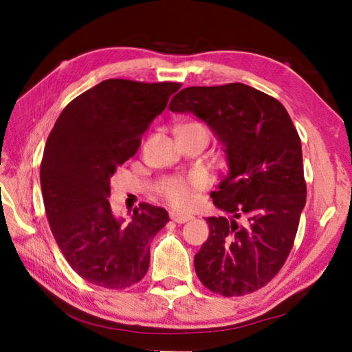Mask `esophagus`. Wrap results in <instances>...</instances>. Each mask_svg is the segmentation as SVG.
I'll list each match as a JSON object with an SVG mask.
<instances>
[{"instance_id": "obj_1", "label": "esophagus", "mask_w": 352, "mask_h": 352, "mask_svg": "<svg viewBox=\"0 0 352 352\" xmlns=\"http://www.w3.org/2000/svg\"><path fill=\"white\" fill-rule=\"evenodd\" d=\"M170 219L176 223H186L189 220H192L194 217L190 214H184V212H177V211H172L170 212Z\"/></svg>"}]
</instances>
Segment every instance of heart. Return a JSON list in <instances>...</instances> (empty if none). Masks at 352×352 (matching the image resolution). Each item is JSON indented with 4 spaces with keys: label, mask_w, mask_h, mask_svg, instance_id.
<instances>
[{
    "label": "heart",
    "mask_w": 352,
    "mask_h": 352,
    "mask_svg": "<svg viewBox=\"0 0 352 352\" xmlns=\"http://www.w3.org/2000/svg\"><path fill=\"white\" fill-rule=\"evenodd\" d=\"M204 184V177L199 175L189 179H167L162 185V195L176 207L188 208L195 204L197 192Z\"/></svg>",
    "instance_id": "1"
}]
</instances>
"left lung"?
<instances>
[{"mask_svg": "<svg viewBox=\"0 0 352 352\" xmlns=\"http://www.w3.org/2000/svg\"><path fill=\"white\" fill-rule=\"evenodd\" d=\"M170 111L204 122L225 148L228 175L211 192L229 217H207L210 236L195 254L199 280L235 296L267 285L291 252L307 186L301 141L283 105L243 83L190 87Z\"/></svg>", "mask_w": 352, "mask_h": 352, "instance_id": "obj_1", "label": "left lung"}]
</instances>
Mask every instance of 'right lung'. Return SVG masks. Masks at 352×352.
I'll return each instance as SVG.
<instances>
[{"label":"right lung","instance_id":"right-lung-1","mask_svg":"<svg viewBox=\"0 0 352 352\" xmlns=\"http://www.w3.org/2000/svg\"><path fill=\"white\" fill-rule=\"evenodd\" d=\"M179 88L175 82L102 80L69 102L48 136L41 189L51 232L70 267L94 285L123 289L150 267L151 241L168 212L142 202L131 221L116 216L110 180Z\"/></svg>","mask_w":352,"mask_h":352}]
</instances>
